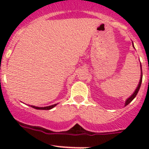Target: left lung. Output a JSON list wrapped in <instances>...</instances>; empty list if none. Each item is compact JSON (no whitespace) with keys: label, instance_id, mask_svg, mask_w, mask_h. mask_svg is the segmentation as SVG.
Masks as SVG:
<instances>
[{"label":"left lung","instance_id":"left-lung-1","mask_svg":"<svg viewBox=\"0 0 149 149\" xmlns=\"http://www.w3.org/2000/svg\"><path fill=\"white\" fill-rule=\"evenodd\" d=\"M133 47H134V46H133ZM141 79H140V81H139V85H138V87H137V88H136V91H134V93H133V94H132V95L130 96V97H129L128 99H127V100H126V101H125V106H127V105L128 104H130V102H131L133 100V99H134L135 97H136V95H137L138 92H139V89H140V87H141V82H142V76H143V75H142V68H141Z\"/></svg>","mask_w":149,"mask_h":149}]
</instances>
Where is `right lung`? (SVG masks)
<instances>
[{"label":"right lung","instance_id":"right-lung-1","mask_svg":"<svg viewBox=\"0 0 149 149\" xmlns=\"http://www.w3.org/2000/svg\"><path fill=\"white\" fill-rule=\"evenodd\" d=\"M56 105L57 104H55L50 105V106H48V107H35V106H33V105H31V107L36 109H45V110H48V109H51L52 108H53L54 107H55Z\"/></svg>","mask_w":149,"mask_h":149}]
</instances>
